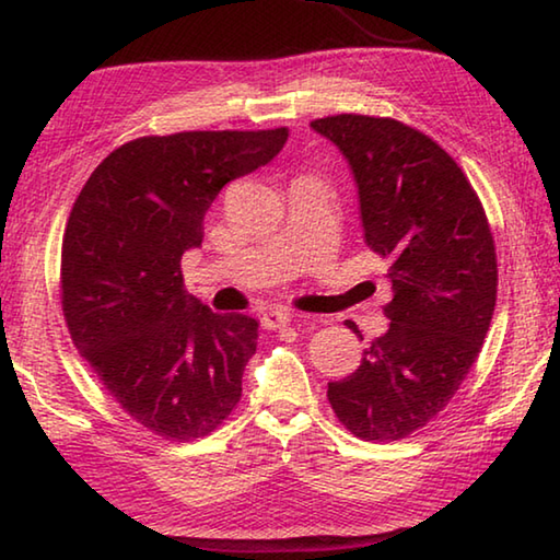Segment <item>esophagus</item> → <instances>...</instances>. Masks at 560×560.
<instances>
[{"instance_id": "34e87169", "label": "esophagus", "mask_w": 560, "mask_h": 560, "mask_svg": "<svg viewBox=\"0 0 560 560\" xmlns=\"http://www.w3.org/2000/svg\"><path fill=\"white\" fill-rule=\"evenodd\" d=\"M293 320V314L287 308H273V311H267V314L261 316V326L269 328V330H277V328H283L289 326Z\"/></svg>"}]
</instances>
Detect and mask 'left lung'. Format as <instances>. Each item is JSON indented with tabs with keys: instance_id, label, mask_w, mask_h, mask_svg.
I'll return each instance as SVG.
<instances>
[{
	"instance_id": "1",
	"label": "left lung",
	"mask_w": 560,
	"mask_h": 560,
	"mask_svg": "<svg viewBox=\"0 0 560 560\" xmlns=\"http://www.w3.org/2000/svg\"><path fill=\"white\" fill-rule=\"evenodd\" d=\"M353 173L365 244L387 259L393 301L358 371L328 383L338 420L360 440L424 428L459 390L497 306L494 240L462 167L424 132L343 113L311 122Z\"/></svg>"
}]
</instances>
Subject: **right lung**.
I'll return each mask as SVG.
<instances>
[{
	"mask_svg": "<svg viewBox=\"0 0 560 560\" xmlns=\"http://www.w3.org/2000/svg\"><path fill=\"white\" fill-rule=\"evenodd\" d=\"M287 138L273 128L130 140L73 202L61 252L66 326L108 395L160 438H205L240 402L259 324L189 296L179 261L202 246L220 189L271 163Z\"/></svg>",
	"mask_w": 560,
	"mask_h": 560,
	"instance_id": "obj_1",
	"label": "right lung"
}]
</instances>
